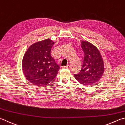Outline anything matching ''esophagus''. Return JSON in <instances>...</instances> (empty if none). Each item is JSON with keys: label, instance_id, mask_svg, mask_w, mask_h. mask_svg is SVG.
<instances>
[{"label": "esophagus", "instance_id": "esophagus-1", "mask_svg": "<svg viewBox=\"0 0 125 125\" xmlns=\"http://www.w3.org/2000/svg\"><path fill=\"white\" fill-rule=\"evenodd\" d=\"M63 67L64 68L69 69V68H70V65H66V66H63Z\"/></svg>", "mask_w": 125, "mask_h": 125}]
</instances>
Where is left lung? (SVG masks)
Instances as JSON below:
<instances>
[{
	"label": "left lung",
	"mask_w": 125,
	"mask_h": 125,
	"mask_svg": "<svg viewBox=\"0 0 125 125\" xmlns=\"http://www.w3.org/2000/svg\"><path fill=\"white\" fill-rule=\"evenodd\" d=\"M84 53L83 63L80 72L74 77L80 83L90 85L98 82L104 72V64L99 50L88 41L81 42Z\"/></svg>",
	"instance_id": "8db88e82"
}]
</instances>
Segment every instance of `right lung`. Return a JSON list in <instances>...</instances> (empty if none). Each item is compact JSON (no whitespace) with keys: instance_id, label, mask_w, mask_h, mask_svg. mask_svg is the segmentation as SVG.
Instances as JSON below:
<instances>
[{"instance_id":"add662e5","label":"right lung","mask_w":125,"mask_h":125,"mask_svg":"<svg viewBox=\"0 0 125 125\" xmlns=\"http://www.w3.org/2000/svg\"><path fill=\"white\" fill-rule=\"evenodd\" d=\"M54 42L50 39L35 42L25 52L22 61L25 77L35 85L43 86L56 77L60 67L51 55Z\"/></svg>"}]
</instances>
